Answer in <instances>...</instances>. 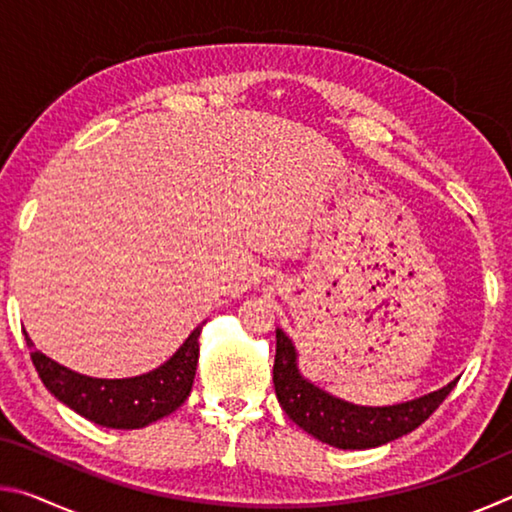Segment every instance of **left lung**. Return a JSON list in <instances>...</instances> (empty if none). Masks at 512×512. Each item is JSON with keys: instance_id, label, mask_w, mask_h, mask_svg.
I'll return each instance as SVG.
<instances>
[{"instance_id": "8db88e82", "label": "left lung", "mask_w": 512, "mask_h": 512, "mask_svg": "<svg viewBox=\"0 0 512 512\" xmlns=\"http://www.w3.org/2000/svg\"><path fill=\"white\" fill-rule=\"evenodd\" d=\"M273 384L284 413L320 443L339 449H370L391 443L429 418L452 393L456 379L440 391L393 406H359L325 393L300 375L298 352L282 329H275Z\"/></svg>"}]
</instances>
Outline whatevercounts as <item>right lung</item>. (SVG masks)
Instances as JSON below:
<instances>
[{
	"mask_svg": "<svg viewBox=\"0 0 512 512\" xmlns=\"http://www.w3.org/2000/svg\"><path fill=\"white\" fill-rule=\"evenodd\" d=\"M203 325H198L178 352L160 368L140 377L128 379H97L60 366L40 350H33L27 336V345L33 350L31 361L36 366L42 384L83 418L108 429H142L146 424L164 418L183 404L192 391L196 363H198V336Z\"/></svg>",
	"mask_w": 512,
	"mask_h": 512,
	"instance_id": "add662e5",
	"label": "right lung"
}]
</instances>
